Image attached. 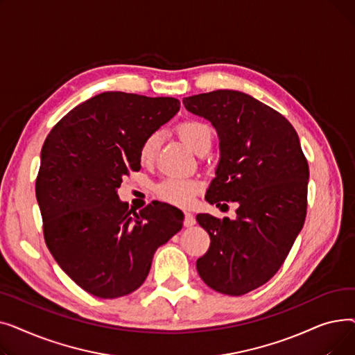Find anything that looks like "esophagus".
<instances>
[{"mask_svg": "<svg viewBox=\"0 0 355 355\" xmlns=\"http://www.w3.org/2000/svg\"><path fill=\"white\" fill-rule=\"evenodd\" d=\"M196 225V217L190 213V211H185V216H184V226L185 227H191Z\"/></svg>", "mask_w": 355, "mask_h": 355, "instance_id": "esophagus-1", "label": "esophagus"}]
</instances>
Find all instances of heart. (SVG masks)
<instances>
[{
	"label": "heart",
	"instance_id": "obj_1",
	"mask_svg": "<svg viewBox=\"0 0 355 355\" xmlns=\"http://www.w3.org/2000/svg\"><path fill=\"white\" fill-rule=\"evenodd\" d=\"M177 130H178L180 138L187 144L196 154L204 145L207 144L211 145L213 132H211V128L207 123L200 122V121H187V122H182ZM159 144H161L159 132L149 134L142 142L139 149L141 159L144 162H151L157 157ZM197 190H198V182L193 180L170 177V178H165L158 185V196L168 202L175 204V206L185 207V206H190L193 202Z\"/></svg>",
	"mask_w": 355,
	"mask_h": 355
}]
</instances>
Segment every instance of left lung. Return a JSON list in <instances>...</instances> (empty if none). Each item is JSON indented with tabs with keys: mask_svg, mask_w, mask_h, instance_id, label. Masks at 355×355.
Segmentation results:
<instances>
[{
	"mask_svg": "<svg viewBox=\"0 0 355 355\" xmlns=\"http://www.w3.org/2000/svg\"><path fill=\"white\" fill-rule=\"evenodd\" d=\"M182 103L214 126L220 142L206 200L239 206L234 220L197 214L211 239L197 272L220 293L245 295L273 277L304 227L308 162L289 121L243 92L221 89Z\"/></svg>",
	"mask_w": 355,
	"mask_h": 355,
	"instance_id": "8db88e82",
	"label": "left lung"
}]
</instances>
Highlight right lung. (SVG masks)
Masks as SVG:
<instances>
[{"instance_id": "obj_1", "label": "right lung", "mask_w": 355, "mask_h": 355, "mask_svg": "<svg viewBox=\"0 0 355 355\" xmlns=\"http://www.w3.org/2000/svg\"><path fill=\"white\" fill-rule=\"evenodd\" d=\"M180 101L103 92L73 107L50 130L40 155L35 197L46 245L86 292L103 300L137 291L157 249L182 229L166 202L139 213L118 189L141 168L145 138L175 116Z\"/></svg>"}]
</instances>
